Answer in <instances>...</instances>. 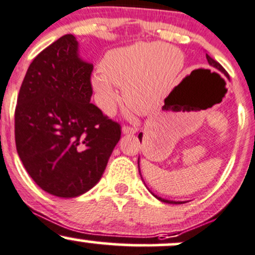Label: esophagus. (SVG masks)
Here are the masks:
<instances>
[{"mask_svg":"<svg viewBox=\"0 0 255 255\" xmlns=\"http://www.w3.org/2000/svg\"><path fill=\"white\" fill-rule=\"evenodd\" d=\"M138 132V127H128V126H125L122 128L123 134H135Z\"/></svg>","mask_w":255,"mask_h":255,"instance_id":"34e87169","label":"esophagus"}]
</instances>
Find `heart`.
Here are the masks:
<instances>
[{
  "label": "heart",
  "mask_w": 255,
  "mask_h": 255,
  "mask_svg": "<svg viewBox=\"0 0 255 255\" xmlns=\"http://www.w3.org/2000/svg\"><path fill=\"white\" fill-rule=\"evenodd\" d=\"M183 68V55L177 48L163 43H135L106 53L102 71L91 78L98 105L113 114L121 99L152 110L168 93Z\"/></svg>",
  "instance_id": "b5f03b06"
}]
</instances>
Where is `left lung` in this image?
I'll use <instances>...</instances> for the list:
<instances>
[{
	"instance_id": "left-lung-1",
	"label": "left lung",
	"mask_w": 255,
	"mask_h": 255,
	"mask_svg": "<svg viewBox=\"0 0 255 255\" xmlns=\"http://www.w3.org/2000/svg\"><path fill=\"white\" fill-rule=\"evenodd\" d=\"M206 58H207V60H208V64L211 66H213V68L215 69V70H218V71H220V72H223L224 75H225L226 77H229V75H228V72L225 71V69L223 68L222 65H220L219 63H218V61H215L213 58H211L209 57L208 54H206ZM138 138H139V140H140V142H141V139H142V133H139V135H138ZM138 167H139V158H138ZM139 173H140V168H139ZM141 175V174H140ZM151 192V191H150ZM151 194H152V192H151ZM153 196H155L156 198H157V200H159L161 201V202H164V203H172V205H181V203H185L184 202V201H170V200H166V198H162V197H159V196H157V195H155V194H152Z\"/></svg>"
}]
</instances>
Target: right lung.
Here are the masks:
<instances>
[{
  "instance_id": "right-lung-1",
  "label": "right lung",
  "mask_w": 255,
  "mask_h": 255,
  "mask_svg": "<svg viewBox=\"0 0 255 255\" xmlns=\"http://www.w3.org/2000/svg\"><path fill=\"white\" fill-rule=\"evenodd\" d=\"M92 71L69 33L32 60L19 91L16 151L33 181L58 197L96 185L121 138V126L91 103Z\"/></svg>"
}]
</instances>
